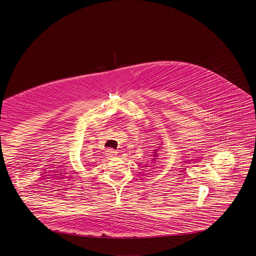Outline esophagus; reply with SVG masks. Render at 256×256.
Here are the masks:
<instances>
[{"mask_svg": "<svg viewBox=\"0 0 256 256\" xmlns=\"http://www.w3.org/2000/svg\"><path fill=\"white\" fill-rule=\"evenodd\" d=\"M106 156H107V157H109V158H112V157L116 156V152H114V150H112V149H108V150L106 151Z\"/></svg>", "mask_w": 256, "mask_h": 256, "instance_id": "34e87169", "label": "esophagus"}]
</instances>
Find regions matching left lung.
<instances>
[{"label":"left lung","mask_w":256,"mask_h":256,"mask_svg":"<svg viewBox=\"0 0 256 256\" xmlns=\"http://www.w3.org/2000/svg\"><path fill=\"white\" fill-rule=\"evenodd\" d=\"M155 155H157V154H155Z\"/></svg>","instance_id":"obj_1"}]
</instances>
